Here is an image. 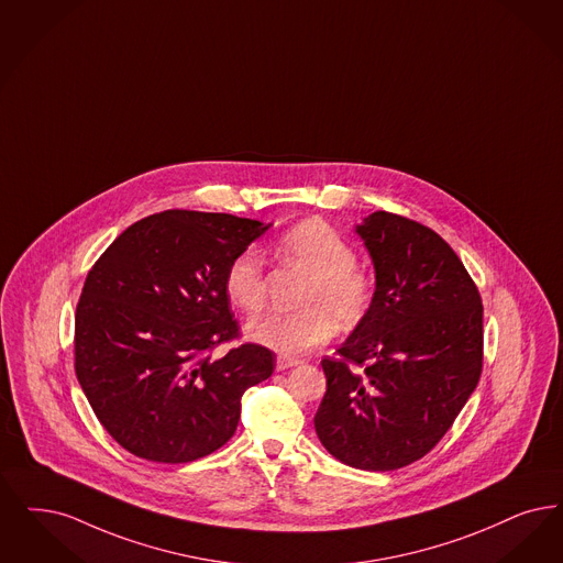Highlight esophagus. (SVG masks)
<instances>
[{
    "label": "esophagus",
    "mask_w": 563,
    "mask_h": 563,
    "mask_svg": "<svg viewBox=\"0 0 563 563\" xmlns=\"http://www.w3.org/2000/svg\"><path fill=\"white\" fill-rule=\"evenodd\" d=\"M303 361H299V358H289V356H278L276 358V371H287V368H291V366H297V364H301Z\"/></svg>",
    "instance_id": "34e87169"
}]
</instances>
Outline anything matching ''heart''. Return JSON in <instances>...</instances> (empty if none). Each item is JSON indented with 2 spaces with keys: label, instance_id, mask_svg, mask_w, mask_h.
Listing matches in <instances>:
<instances>
[{
  "label": "heart",
  "instance_id": "obj_1",
  "mask_svg": "<svg viewBox=\"0 0 563 563\" xmlns=\"http://www.w3.org/2000/svg\"><path fill=\"white\" fill-rule=\"evenodd\" d=\"M276 251L312 274L303 292V310L271 312L245 327L249 341L285 356H295L327 343L335 333V320L354 329L371 312L375 280L356 266V251L333 225L306 220L289 228ZM225 297L243 312H257L266 299L264 262L255 249L239 251L224 276Z\"/></svg>",
  "mask_w": 563,
  "mask_h": 563
}]
</instances>
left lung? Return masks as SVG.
Returning a JSON list of instances; mask_svg holds the SVG:
<instances>
[{"label":"left lung","instance_id":"left-lung-1","mask_svg":"<svg viewBox=\"0 0 563 563\" xmlns=\"http://www.w3.org/2000/svg\"><path fill=\"white\" fill-rule=\"evenodd\" d=\"M375 268L371 312L320 362L322 446L364 472H394L433 449L482 375V299L431 228L375 211L356 224Z\"/></svg>","mask_w":563,"mask_h":563}]
</instances>
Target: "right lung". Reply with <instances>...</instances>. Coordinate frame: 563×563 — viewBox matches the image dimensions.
I'll return each mask as SVG.
<instances>
[{
    "mask_svg": "<svg viewBox=\"0 0 563 563\" xmlns=\"http://www.w3.org/2000/svg\"><path fill=\"white\" fill-rule=\"evenodd\" d=\"M272 224L163 211L123 230L93 264L75 314V373L102 428L135 456L190 463L224 446L241 396L274 371L239 335L225 297L230 260Z\"/></svg>",
    "mask_w": 563,
    "mask_h": 563,
    "instance_id": "1",
    "label": "right lung"
}]
</instances>
